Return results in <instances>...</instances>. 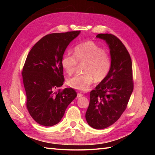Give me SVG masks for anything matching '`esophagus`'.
<instances>
[{
	"mask_svg": "<svg viewBox=\"0 0 155 155\" xmlns=\"http://www.w3.org/2000/svg\"><path fill=\"white\" fill-rule=\"evenodd\" d=\"M83 95V94H81V93H78L77 94V98H80V97H81Z\"/></svg>",
	"mask_w": 155,
	"mask_h": 155,
	"instance_id": "34e87169",
	"label": "esophagus"
}]
</instances>
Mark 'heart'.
Listing matches in <instances>:
<instances>
[{"label":"heart","instance_id":"heart-1","mask_svg":"<svg viewBox=\"0 0 155 155\" xmlns=\"http://www.w3.org/2000/svg\"><path fill=\"white\" fill-rule=\"evenodd\" d=\"M78 64H83V73L68 80L70 87L87 91L94 80L101 82L107 78L111 68V58L108 52L93 41L78 44L74 48V54H66L62 57L61 65L68 75L75 72Z\"/></svg>","mask_w":155,"mask_h":155}]
</instances>
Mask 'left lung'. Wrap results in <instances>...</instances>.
Returning <instances> with one entry per match:
<instances>
[{
  "label": "left lung",
  "mask_w": 155,
  "mask_h": 155,
  "mask_svg": "<svg viewBox=\"0 0 155 155\" xmlns=\"http://www.w3.org/2000/svg\"><path fill=\"white\" fill-rule=\"evenodd\" d=\"M96 37L108 44L112 65L105 79L90 91L85 118L91 127L104 129L114 124L127 109L134 83L130 56L120 39L109 33Z\"/></svg>",
  "instance_id": "8db88e82"
}]
</instances>
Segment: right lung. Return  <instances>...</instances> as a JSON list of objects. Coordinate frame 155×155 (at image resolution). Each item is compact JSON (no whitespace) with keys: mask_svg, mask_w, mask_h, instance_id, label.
I'll use <instances>...</instances> for the list:
<instances>
[{"mask_svg":"<svg viewBox=\"0 0 155 155\" xmlns=\"http://www.w3.org/2000/svg\"><path fill=\"white\" fill-rule=\"evenodd\" d=\"M80 32L48 34L28 52L22 72V80L28 111L39 124L52 127L59 123L77 96L72 88L56 90L64 82L61 59L65 48Z\"/></svg>","mask_w":155,"mask_h":155,"instance_id":"obj_1","label":"right lung"}]
</instances>
